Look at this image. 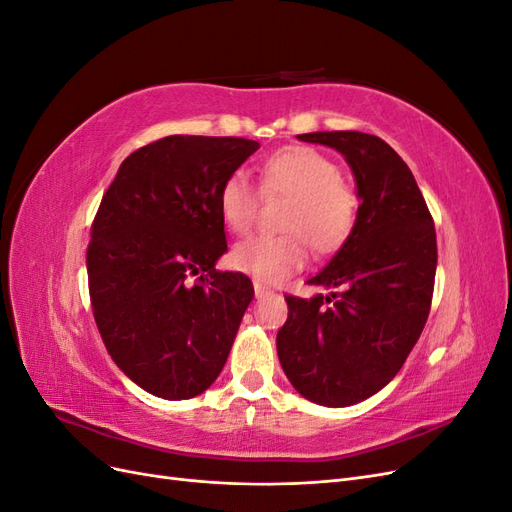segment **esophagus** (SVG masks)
<instances>
[{
  "instance_id": "esophagus-1",
  "label": "esophagus",
  "mask_w": 512,
  "mask_h": 512,
  "mask_svg": "<svg viewBox=\"0 0 512 512\" xmlns=\"http://www.w3.org/2000/svg\"><path fill=\"white\" fill-rule=\"evenodd\" d=\"M254 292H256V299H262L267 297V294H271V290L267 286H262L260 282H254Z\"/></svg>"
}]
</instances>
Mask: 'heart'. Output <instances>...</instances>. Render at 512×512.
Wrapping results in <instances>:
<instances>
[{
	"instance_id": "obj_1",
	"label": "heart",
	"mask_w": 512,
	"mask_h": 512,
	"mask_svg": "<svg viewBox=\"0 0 512 512\" xmlns=\"http://www.w3.org/2000/svg\"><path fill=\"white\" fill-rule=\"evenodd\" d=\"M260 194L288 198L282 230L286 235H260L232 247L230 265L260 282H284L309 260V243L318 254H333L356 226L359 198L339 179L337 164L314 147L277 149L260 164ZM260 198L241 170L230 173L218 192L220 218L235 235H245L256 222Z\"/></svg>"
}]
</instances>
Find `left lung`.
<instances>
[{
    "instance_id": "left-lung-1",
    "label": "left lung",
    "mask_w": 512,
    "mask_h": 512,
    "mask_svg": "<svg viewBox=\"0 0 512 512\" xmlns=\"http://www.w3.org/2000/svg\"><path fill=\"white\" fill-rule=\"evenodd\" d=\"M297 138L342 153L361 205L348 241L307 280L333 292L286 297L277 356L305 399L344 408L389 384L421 337L436 280V228L412 170L382 138L350 130Z\"/></svg>"
}]
</instances>
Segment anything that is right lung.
<instances>
[{"label": "right lung", "mask_w": 512, "mask_h": 512, "mask_svg": "<svg viewBox=\"0 0 512 512\" xmlns=\"http://www.w3.org/2000/svg\"><path fill=\"white\" fill-rule=\"evenodd\" d=\"M260 145L237 136H164L121 162L87 247L89 297L117 367L147 393L190 399L215 382L254 297L218 271L228 250L222 181Z\"/></svg>", "instance_id": "obj_1"}]
</instances>
